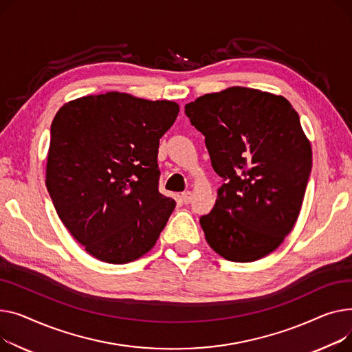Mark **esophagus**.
<instances>
[{"instance_id":"34e87169","label":"esophagus","mask_w":352,"mask_h":352,"mask_svg":"<svg viewBox=\"0 0 352 352\" xmlns=\"http://www.w3.org/2000/svg\"><path fill=\"white\" fill-rule=\"evenodd\" d=\"M182 200H183L184 204H189V203L192 201V193H190V192H184V193L182 195Z\"/></svg>"}]
</instances>
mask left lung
Here are the masks:
<instances>
[{
    "label": "left lung",
    "instance_id": "1",
    "mask_svg": "<svg viewBox=\"0 0 352 352\" xmlns=\"http://www.w3.org/2000/svg\"><path fill=\"white\" fill-rule=\"evenodd\" d=\"M223 179L213 210L200 217L212 249L250 263L274 252L301 210L313 153L285 98L233 87L184 107Z\"/></svg>",
    "mask_w": 352,
    "mask_h": 352
}]
</instances>
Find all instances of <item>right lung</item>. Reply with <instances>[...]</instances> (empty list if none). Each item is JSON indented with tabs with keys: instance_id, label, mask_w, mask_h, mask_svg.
I'll use <instances>...</instances> for the list:
<instances>
[{
	"instance_id": "1",
	"label": "right lung",
	"mask_w": 352,
	"mask_h": 352,
	"mask_svg": "<svg viewBox=\"0 0 352 352\" xmlns=\"http://www.w3.org/2000/svg\"><path fill=\"white\" fill-rule=\"evenodd\" d=\"M179 113L170 100L107 92L62 107L51 125L47 189L55 210L95 258L146 254L176 201L159 192V139Z\"/></svg>"
}]
</instances>
